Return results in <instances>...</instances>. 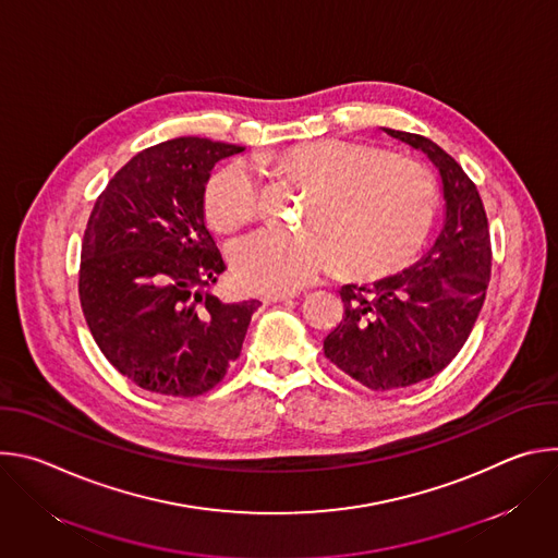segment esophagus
<instances>
[{"label": "esophagus", "mask_w": 558, "mask_h": 558, "mask_svg": "<svg viewBox=\"0 0 558 558\" xmlns=\"http://www.w3.org/2000/svg\"><path fill=\"white\" fill-rule=\"evenodd\" d=\"M293 298H298V293H271V295H265L263 298V302H287V300H293Z\"/></svg>", "instance_id": "obj_1"}]
</instances>
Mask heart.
I'll return each mask as SVG.
<instances>
[{
	"label": "heart",
	"instance_id": "heart-1",
	"mask_svg": "<svg viewBox=\"0 0 558 558\" xmlns=\"http://www.w3.org/2000/svg\"><path fill=\"white\" fill-rule=\"evenodd\" d=\"M271 161L315 194L304 211L306 229L271 227L233 247L235 276L247 289L293 291L336 265L347 276H384L407 267L422 250L437 211V183L417 158L320 138L280 149ZM263 207L252 163H227L205 185V214L218 231L256 222Z\"/></svg>",
	"mask_w": 558,
	"mask_h": 558
}]
</instances>
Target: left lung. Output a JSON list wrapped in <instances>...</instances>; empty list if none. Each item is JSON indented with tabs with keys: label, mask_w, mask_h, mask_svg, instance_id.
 Segmentation results:
<instances>
[{
	"label": "left lung",
	"mask_w": 558,
	"mask_h": 558,
	"mask_svg": "<svg viewBox=\"0 0 558 558\" xmlns=\"http://www.w3.org/2000/svg\"><path fill=\"white\" fill-rule=\"evenodd\" d=\"M437 166L446 222L430 252L371 287L347 284L342 323L325 355L371 390L402 388L444 371L465 344L490 282L488 216L476 185L454 158L422 134L388 130Z\"/></svg>",
	"instance_id": "obj_1"
}]
</instances>
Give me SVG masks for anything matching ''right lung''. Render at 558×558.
<instances>
[{"mask_svg": "<svg viewBox=\"0 0 558 558\" xmlns=\"http://www.w3.org/2000/svg\"><path fill=\"white\" fill-rule=\"evenodd\" d=\"M241 145L181 136L138 151L99 194L78 300L106 360L143 390L198 397L238 360L258 300L209 289L225 260L205 227L209 170Z\"/></svg>", "mask_w": 558, "mask_h": 558, "instance_id": "right-lung-1", "label": "right lung"}]
</instances>
